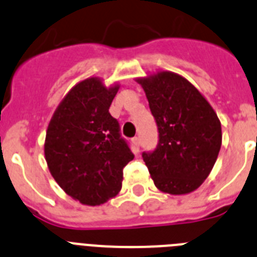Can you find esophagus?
Listing matches in <instances>:
<instances>
[{
  "instance_id": "34e87169",
  "label": "esophagus",
  "mask_w": 257,
  "mask_h": 257,
  "mask_svg": "<svg viewBox=\"0 0 257 257\" xmlns=\"http://www.w3.org/2000/svg\"><path fill=\"white\" fill-rule=\"evenodd\" d=\"M133 143H134V145H135L136 148L139 149V145H140V140H139V138H134V139H133Z\"/></svg>"
}]
</instances>
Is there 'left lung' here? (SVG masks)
I'll return each instance as SVG.
<instances>
[{"mask_svg": "<svg viewBox=\"0 0 257 257\" xmlns=\"http://www.w3.org/2000/svg\"><path fill=\"white\" fill-rule=\"evenodd\" d=\"M144 88L160 133L158 147L143 153L161 192L181 196L207 179L221 148V123L206 97L187 78L160 70L136 78Z\"/></svg>", "mask_w": 257, "mask_h": 257, "instance_id": "obj_1", "label": "left lung"}]
</instances>
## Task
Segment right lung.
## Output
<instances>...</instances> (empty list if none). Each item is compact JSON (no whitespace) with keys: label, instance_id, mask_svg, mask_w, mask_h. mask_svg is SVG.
I'll use <instances>...</instances> for the list:
<instances>
[{"label":"right lung","instance_id":"obj_1","mask_svg":"<svg viewBox=\"0 0 257 257\" xmlns=\"http://www.w3.org/2000/svg\"><path fill=\"white\" fill-rule=\"evenodd\" d=\"M119 85L86 78L63 97L47 126L45 160L59 187L79 203L99 206L119 193L134 160L109 113Z\"/></svg>","mask_w":257,"mask_h":257}]
</instances>
